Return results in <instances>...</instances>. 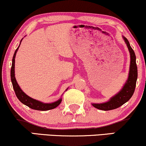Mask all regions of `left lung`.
Instances as JSON below:
<instances>
[{
    "instance_id": "left-lung-1",
    "label": "left lung",
    "mask_w": 146,
    "mask_h": 146,
    "mask_svg": "<svg viewBox=\"0 0 146 146\" xmlns=\"http://www.w3.org/2000/svg\"><path fill=\"white\" fill-rule=\"evenodd\" d=\"M128 48L130 53V67L128 78L124 86L117 94L110 98L109 100L103 103H92V105L96 108L102 110H110L116 109L128 102L133 94L135 89L136 82L137 79V67L136 64V56L129 42L125 36H122Z\"/></svg>"
}]
</instances>
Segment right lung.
<instances>
[{
  "mask_svg": "<svg viewBox=\"0 0 146 146\" xmlns=\"http://www.w3.org/2000/svg\"><path fill=\"white\" fill-rule=\"evenodd\" d=\"M21 39L20 44L18 46L17 48L16 49L15 52L13 57L12 59V66H11V82L13 84V87L14 91L15 92V94L17 97V98L19 99V100L21 103H23V104H25V106L29 107L32 109L37 110H48L51 109H54L60 104L62 101V97H60L58 100L55 101L54 102L51 103H44L42 102H40L39 100H37L32 98L29 97V96H27L25 92H23V90L21 89L19 84L17 82L15 76V56L17 52L19 47L20 46V44L22 41ZM68 88L65 91H67Z\"/></svg>",
  "mask_w": 146,
  "mask_h": 146,
  "instance_id": "1",
  "label": "right lung"
}]
</instances>
